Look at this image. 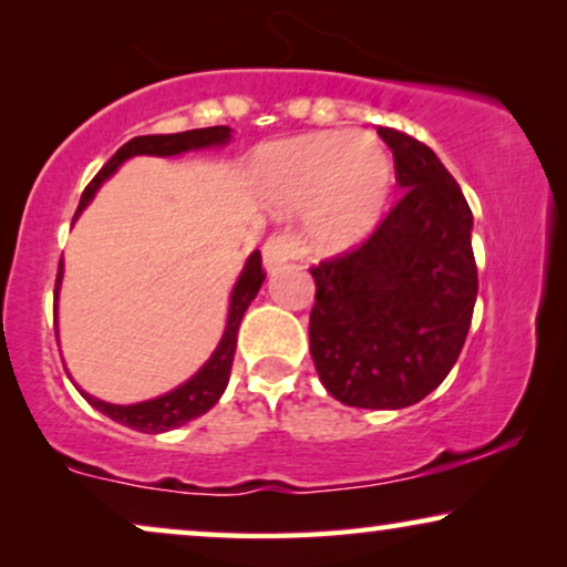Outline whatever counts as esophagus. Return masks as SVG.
<instances>
[{
  "instance_id": "34e87169",
  "label": "esophagus",
  "mask_w": 567,
  "mask_h": 567,
  "mask_svg": "<svg viewBox=\"0 0 567 567\" xmlns=\"http://www.w3.org/2000/svg\"><path fill=\"white\" fill-rule=\"evenodd\" d=\"M299 255V239L291 235V231H281V235H274L262 247V266H266L268 274H276L281 270L286 262L293 260Z\"/></svg>"
}]
</instances>
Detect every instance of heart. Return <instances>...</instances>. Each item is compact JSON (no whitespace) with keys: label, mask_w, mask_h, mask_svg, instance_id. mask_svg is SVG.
<instances>
[{"label":"heart","mask_w":567,"mask_h":567,"mask_svg":"<svg viewBox=\"0 0 567 567\" xmlns=\"http://www.w3.org/2000/svg\"><path fill=\"white\" fill-rule=\"evenodd\" d=\"M392 159L369 134L315 131L255 152V183L278 212L307 208L317 250L359 245L382 219L392 190Z\"/></svg>","instance_id":"b5f03b06"}]
</instances>
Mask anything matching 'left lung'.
Segmentation results:
<instances>
[{
  "mask_svg": "<svg viewBox=\"0 0 567 567\" xmlns=\"http://www.w3.org/2000/svg\"><path fill=\"white\" fill-rule=\"evenodd\" d=\"M405 190L361 247L312 268L309 351L332 398L400 410L444 382L477 299L472 212L433 150L377 128Z\"/></svg>",
  "mask_w": 567,
  "mask_h": 567,
  "instance_id": "obj_1",
  "label": "left lung"
}]
</instances>
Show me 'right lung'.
Wrapping results in <instances>:
<instances>
[{
    "mask_svg": "<svg viewBox=\"0 0 567 567\" xmlns=\"http://www.w3.org/2000/svg\"><path fill=\"white\" fill-rule=\"evenodd\" d=\"M229 138H231L229 126L193 128V131H183V134H154V136L131 138V142L123 144L121 150L105 162V167L100 169V173L92 177V183L87 185V188H84L80 206H76L74 221L80 219V214L90 206V200L95 198L100 185H103L111 175H115V169H118L126 159L138 157V154H150V157H177V154H185V152L216 150V146H227ZM61 278H64V260L59 262L56 291H53V320H59ZM262 281H266V274H262L260 252L255 250L250 258H247L243 274H239L237 284H235V289H231L227 328H224L219 346L214 348L212 359H208L204 367H200L196 374L188 379V382L175 386V390L159 394V398H154V400L134 402V405H113V402L97 400L84 390H80L76 384L74 386L80 390L82 398L87 400L92 408L111 417V421L126 425V429H134L142 433H165V431L181 429V425L193 421V417L208 413V410L219 402L224 390H227L231 361H235L239 322H243L250 301L258 297Z\"/></svg>",
    "mask_w": 567,
    "mask_h": 567,
    "instance_id": "1",
    "label": "right lung"
}]
</instances>
